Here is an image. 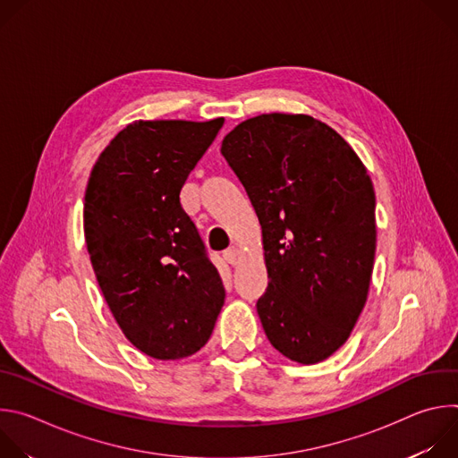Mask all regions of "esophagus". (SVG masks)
<instances>
[{"label":"esophagus","mask_w":458,"mask_h":458,"mask_svg":"<svg viewBox=\"0 0 458 458\" xmlns=\"http://www.w3.org/2000/svg\"><path fill=\"white\" fill-rule=\"evenodd\" d=\"M223 255H225V260H226L228 265H237V260H239V257H241V251H239V248L232 246V248H228Z\"/></svg>","instance_id":"esophagus-1"}]
</instances>
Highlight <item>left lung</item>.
Masks as SVG:
<instances>
[{
  "label": "left lung",
  "mask_w": 458,
  "mask_h": 458,
  "mask_svg": "<svg viewBox=\"0 0 458 458\" xmlns=\"http://www.w3.org/2000/svg\"><path fill=\"white\" fill-rule=\"evenodd\" d=\"M221 154L263 228L267 293L257 313L272 346L299 364L334 355L366 304L375 260V191L332 126L306 114H260Z\"/></svg>",
  "instance_id": "left-lung-1"
}]
</instances>
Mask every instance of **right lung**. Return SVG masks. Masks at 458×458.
<instances>
[{
	"label": "right lung",
	"mask_w": 458,
	"mask_h": 458,
	"mask_svg": "<svg viewBox=\"0 0 458 458\" xmlns=\"http://www.w3.org/2000/svg\"><path fill=\"white\" fill-rule=\"evenodd\" d=\"M223 123H130L89 177L83 226L98 284L124 337L159 360L199 352L225 302L221 276L179 198Z\"/></svg>",
	"instance_id": "obj_1"
}]
</instances>
